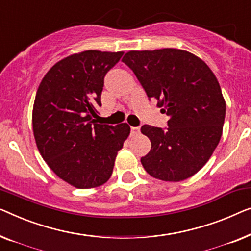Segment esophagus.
Wrapping results in <instances>:
<instances>
[{
    "label": "esophagus",
    "instance_id": "obj_1",
    "mask_svg": "<svg viewBox=\"0 0 251 251\" xmlns=\"http://www.w3.org/2000/svg\"><path fill=\"white\" fill-rule=\"evenodd\" d=\"M139 133H140V127H134V126L130 127V134H132V135H137Z\"/></svg>",
    "mask_w": 251,
    "mask_h": 251
}]
</instances>
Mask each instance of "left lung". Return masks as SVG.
Segmentation results:
<instances>
[{
  "instance_id": "8db88e82",
  "label": "left lung",
  "mask_w": 251,
  "mask_h": 251,
  "mask_svg": "<svg viewBox=\"0 0 251 251\" xmlns=\"http://www.w3.org/2000/svg\"><path fill=\"white\" fill-rule=\"evenodd\" d=\"M123 62L162 114L166 128L143 125L151 141L150 152L141 158L153 177L179 182L200 171L216 149L223 130L226 105L209 67L190 52L177 49L129 51Z\"/></svg>"
}]
</instances>
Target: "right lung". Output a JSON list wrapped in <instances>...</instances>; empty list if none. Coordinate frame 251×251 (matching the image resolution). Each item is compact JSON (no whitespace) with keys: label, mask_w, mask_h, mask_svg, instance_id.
Listing matches in <instances>:
<instances>
[{"label":"right lung","mask_w":251,"mask_h":251,"mask_svg":"<svg viewBox=\"0 0 251 251\" xmlns=\"http://www.w3.org/2000/svg\"><path fill=\"white\" fill-rule=\"evenodd\" d=\"M124 52L90 50L56 62L38 87L33 129L43 159L78 189L109 179L117 152L129 135L126 123L97 124L104 76Z\"/></svg>","instance_id":"obj_1"}]
</instances>
